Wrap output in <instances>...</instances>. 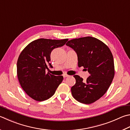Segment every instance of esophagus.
<instances>
[{
    "label": "esophagus",
    "mask_w": 130,
    "mask_h": 130,
    "mask_svg": "<svg viewBox=\"0 0 130 130\" xmlns=\"http://www.w3.org/2000/svg\"><path fill=\"white\" fill-rule=\"evenodd\" d=\"M63 77H64V78H66V77H69V75H68V74H63Z\"/></svg>",
    "instance_id": "esophagus-1"
}]
</instances>
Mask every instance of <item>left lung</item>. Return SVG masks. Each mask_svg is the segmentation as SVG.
Here are the masks:
<instances>
[{
	"instance_id": "1",
	"label": "left lung",
	"mask_w": 130,
	"mask_h": 130,
	"mask_svg": "<svg viewBox=\"0 0 130 130\" xmlns=\"http://www.w3.org/2000/svg\"><path fill=\"white\" fill-rule=\"evenodd\" d=\"M66 45L76 52L78 67H84L90 74L86 81L74 75L76 82L71 88L73 96L85 104L95 102L106 93L114 78L111 52L102 41L91 36L72 39Z\"/></svg>"
}]
</instances>
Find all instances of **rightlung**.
Returning <instances> with one entry per match:
<instances>
[{
	"label": "right lung",
	"instance_id": "right-lung-1",
	"mask_svg": "<svg viewBox=\"0 0 130 130\" xmlns=\"http://www.w3.org/2000/svg\"><path fill=\"white\" fill-rule=\"evenodd\" d=\"M68 40L39 39L33 41L23 49L17 62L19 81L24 91L30 98L43 101L55 93L63 80L62 75L46 73L48 65L53 68L51 53L54 49L64 45Z\"/></svg>",
	"mask_w": 130,
	"mask_h": 130
}]
</instances>
